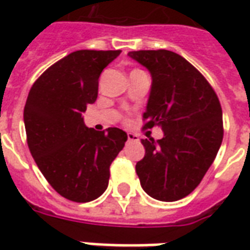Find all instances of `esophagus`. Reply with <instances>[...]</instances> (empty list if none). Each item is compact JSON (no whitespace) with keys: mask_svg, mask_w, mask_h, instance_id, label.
Wrapping results in <instances>:
<instances>
[{"mask_svg":"<svg viewBox=\"0 0 250 250\" xmlns=\"http://www.w3.org/2000/svg\"><path fill=\"white\" fill-rule=\"evenodd\" d=\"M127 139H128L130 142H138V141H139L138 135H136V134H132V132H128V134H127Z\"/></svg>","mask_w":250,"mask_h":250,"instance_id":"esophagus-1","label":"esophagus"}]
</instances>
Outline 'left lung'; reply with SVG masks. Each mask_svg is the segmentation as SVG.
<instances>
[{"mask_svg": "<svg viewBox=\"0 0 250 250\" xmlns=\"http://www.w3.org/2000/svg\"><path fill=\"white\" fill-rule=\"evenodd\" d=\"M128 56L150 71L152 85L143 128L159 125L162 139H143L135 170L143 190L173 202L193 191L205 177L224 138L222 108L201 72L175 52L134 51Z\"/></svg>", "mask_w": 250, "mask_h": 250, "instance_id": "1", "label": "left lung"}]
</instances>
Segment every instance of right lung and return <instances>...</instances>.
Returning <instances> with one entry per match:
<instances>
[{
  "instance_id": "obj_1",
  "label": "right lung",
  "mask_w": 250,
  "mask_h": 250,
  "mask_svg": "<svg viewBox=\"0 0 250 250\" xmlns=\"http://www.w3.org/2000/svg\"><path fill=\"white\" fill-rule=\"evenodd\" d=\"M120 52H72L33 83L25 103L30 154L52 188L73 202H89L105 191L109 166L127 141L123 130L95 131L82 118L98 98L100 73Z\"/></svg>"
}]
</instances>
